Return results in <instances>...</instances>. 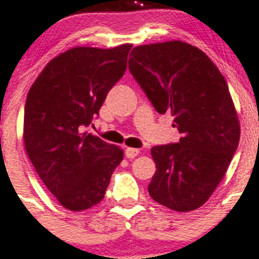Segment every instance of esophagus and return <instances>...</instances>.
Here are the masks:
<instances>
[{"label":"esophagus","mask_w":259,"mask_h":259,"mask_svg":"<svg viewBox=\"0 0 259 259\" xmlns=\"http://www.w3.org/2000/svg\"><path fill=\"white\" fill-rule=\"evenodd\" d=\"M138 154H139V149H135V148H126V149H125V155H126V158H129V159H133V158L137 157Z\"/></svg>","instance_id":"1"}]
</instances>
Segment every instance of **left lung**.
I'll return each mask as SVG.
<instances>
[{"label":"left lung","instance_id":"obj_1","mask_svg":"<svg viewBox=\"0 0 259 259\" xmlns=\"http://www.w3.org/2000/svg\"><path fill=\"white\" fill-rule=\"evenodd\" d=\"M129 71L157 112H170L180 142L155 145L148 192L175 211L202 206L224 177L240 138L225 78L199 48L165 41L135 47Z\"/></svg>","mask_w":259,"mask_h":259}]
</instances>
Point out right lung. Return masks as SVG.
Returning a JSON list of instances; mask_svg holds the SVG:
<instances>
[{
  "label": "right lung",
  "instance_id": "obj_1",
  "mask_svg": "<svg viewBox=\"0 0 259 259\" xmlns=\"http://www.w3.org/2000/svg\"><path fill=\"white\" fill-rule=\"evenodd\" d=\"M132 44L78 47L50 60L27 94L24 144L59 204L81 211L99 204L124 158L116 145L86 132L126 71Z\"/></svg>",
  "mask_w": 259,
  "mask_h": 259
}]
</instances>
